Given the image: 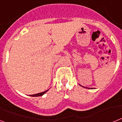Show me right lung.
Segmentation results:
<instances>
[{"label":"right lung","instance_id":"right-lung-1","mask_svg":"<svg viewBox=\"0 0 122 122\" xmlns=\"http://www.w3.org/2000/svg\"><path fill=\"white\" fill-rule=\"evenodd\" d=\"M47 91H48V90H46V91H45V92H41V93L35 94V95H30V96H31V97H41V96L43 95L44 93H46Z\"/></svg>","mask_w":122,"mask_h":122}]
</instances>
